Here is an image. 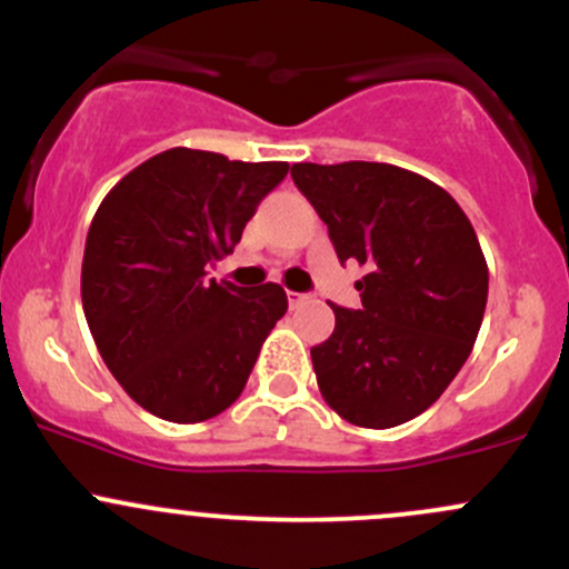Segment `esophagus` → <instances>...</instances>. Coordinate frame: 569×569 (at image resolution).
<instances>
[{"label": "esophagus", "instance_id": "esophagus-1", "mask_svg": "<svg viewBox=\"0 0 569 569\" xmlns=\"http://www.w3.org/2000/svg\"><path fill=\"white\" fill-rule=\"evenodd\" d=\"M310 299V295H299V291H289V305L291 308H299V305H305Z\"/></svg>", "mask_w": 569, "mask_h": 569}]
</instances>
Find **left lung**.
<instances>
[{
  "instance_id": "8db88e82",
  "label": "left lung",
  "mask_w": 569,
  "mask_h": 569,
  "mask_svg": "<svg viewBox=\"0 0 569 569\" xmlns=\"http://www.w3.org/2000/svg\"><path fill=\"white\" fill-rule=\"evenodd\" d=\"M297 189L329 227L337 259H356L361 310H335L310 348L337 416L389 429L435 405L470 356L489 297V267L457 199L423 174L380 161L295 164Z\"/></svg>"
}]
</instances>
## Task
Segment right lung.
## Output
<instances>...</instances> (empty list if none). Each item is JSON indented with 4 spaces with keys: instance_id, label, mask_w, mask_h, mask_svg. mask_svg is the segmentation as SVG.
Segmentation results:
<instances>
[{
    "instance_id": "obj_1",
    "label": "right lung",
    "mask_w": 569,
    "mask_h": 569,
    "mask_svg": "<svg viewBox=\"0 0 569 569\" xmlns=\"http://www.w3.org/2000/svg\"><path fill=\"white\" fill-rule=\"evenodd\" d=\"M286 161L170 148L112 186L86 237L80 297L112 378L148 413L208 421L246 389L289 310L278 283L204 280L232 253Z\"/></svg>"
}]
</instances>
